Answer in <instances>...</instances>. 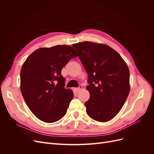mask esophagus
Wrapping results in <instances>:
<instances>
[{
    "label": "esophagus",
    "mask_w": 154,
    "mask_h": 154,
    "mask_svg": "<svg viewBox=\"0 0 154 154\" xmlns=\"http://www.w3.org/2000/svg\"><path fill=\"white\" fill-rule=\"evenodd\" d=\"M82 88V86L81 85H79V87H78V88H75V90H76V92H78L79 91L81 90Z\"/></svg>",
    "instance_id": "obj_1"
}]
</instances>
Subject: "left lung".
Returning <instances> with one entry per match:
<instances>
[{"instance_id": "8db88e82", "label": "left lung", "mask_w": 154, "mask_h": 154, "mask_svg": "<svg viewBox=\"0 0 154 154\" xmlns=\"http://www.w3.org/2000/svg\"><path fill=\"white\" fill-rule=\"evenodd\" d=\"M72 46L88 74L90 98L85 103L86 112L97 122H108L118 114L128 96L127 65L106 45L83 42Z\"/></svg>"}]
</instances>
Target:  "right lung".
<instances>
[{
	"label": "right lung",
	"instance_id": "add662e5",
	"mask_svg": "<svg viewBox=\"0 0 154 154\" xmlns=\"http://www.w3.org/2000/svg\"><path fill=\"white\" fill-rule=\"evenodd\" d=\"M77 57L71 46L40 48L30 54L20 71V90L27 106L37 118L54 123L66 115L73 92L65 86L61 71Z\"/></svg>",
	"mask_w": 154,
	"mask_h": 154
}]
</instances>
